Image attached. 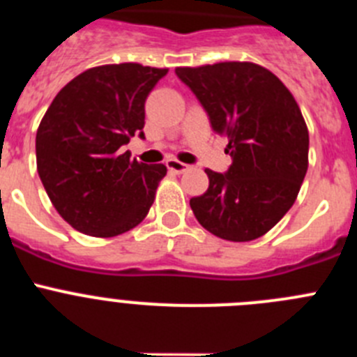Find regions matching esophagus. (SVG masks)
<instances>
[{
	"label": "esophagus",
	"instance_id": "1",
	"mask_svg": "<svg viewBox=\"0 0 357 357\" xmlns=\"http://www.w3.org/2000/svg\"><path fill=\"white\" fill-rule=\"evenodd\" d=\"M166 166H168L169 172H173V173H184L185 169L189 168L188 164L178 162V160H176V159H168V160H166Z\"/></svg>",
	"mask_w": 357,
	"mask_h": 357
}]
</instances>
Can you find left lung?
Wrapping results in <instances>:
<instances>
[{
    "instance_id": "1",
    "label": "left lung",
    "mask_w": 357,
    "mask_h": 357,
    "mask_svg": "<svg viewBox=\"0 0 357 357\" xmlns=\"http://www.w3.org/2000/svg\"><path fill=\"white\" fill-rule=\"evenodd\" d=\"M176 77L227 135V173L206 169L209 188L189 200L198 223L227 241H252L295 204L307 172L309 134L295 98L266 68L218 62L176 68Z\"/></svg>"
}]
</instances>
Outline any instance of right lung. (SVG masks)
I'll return each instance as SVG.
<instances>
[{"label": "right lung", "mask_w": 357, "mask_h": 357, "mask_svg": "<svg viewBox=\"0 0 357 357\" xmlns=\"http://www.w3.org/2000/svg\"><path fill=\"white\" fill-rule=\"evenodd\" d=\"M168 69L134 64L91 68L73 78L48 107L36 137L37 172L66 222L94 238H112L144 220L164 164L119 153L144 137V102Z\"/></svg>", "instance_id": "add662e5"}]
</instances>
